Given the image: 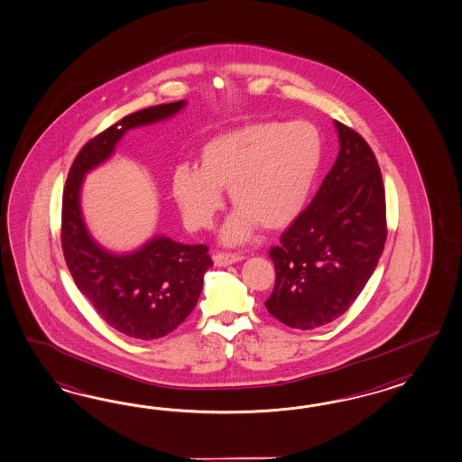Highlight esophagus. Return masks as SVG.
<instances>
[{
	"mask_svg": "<svg viewBox=\"0 0 462 462\" xmlns=\"http://www.w3.org/2000/svg\"><path fill=\"white\" fill-rule=\"evenodd\" d=\"M242 259H244V255L232 254V252H217V254L213 255V263H215L217 267H226V265H230V263L242 261Z\"/></svg>",
	"mask_w": 462,
	"mask_h": 462,
	"instance_id": "esophagus-1",
	"label": "esophagus"
}]
</instances>
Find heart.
Wrapping results in <instances>:
<instances>
[{
	"label": "heart",
	"instance_id": "b5f03b06",
	"mask_svg": "<svg viewBox=\"0 0 462 462\" xmlns=\"http://www.w3.org/2000/svg\"><path fill=\"white\" fill-rule=\"evenodd\" d=\"M321 162V139L314 125L252 123L213 137L199 152V168L176 166L171 193L185 224L210 228L224 208V191L237 210L222 238L238 244L257 224L275 230L300 215Z\"/></svg>",
	"mask_w": 462,
	"mask_h": 462
}]
</instances>
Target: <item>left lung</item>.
<instances>
[{
    "label": "left lung",
    "mask_w": 462,
    "mask_h": 462,
    "mask_svg": "<svg viewBox=\"0 0 462 462\" xmlns=\"http://www.w3.org/2000/svg\"><path fill=\"white\" fill-rule=\"evenodd\" d=\"M339 152L318 193L269 250L275 284L265 308L281 323L314 329L348 311L387 240L382 171L356 131L335 121Z\"/></svg>",
    "instance_id": "obj_1"
}]
</instances>
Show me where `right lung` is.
<instances>
[{"label": "right lung", "instance_id": "1", "mask_svg": "<svg viewBox=\"0 0 462 462\" xmlns=\"http://www.w3.org/2000/svg\"><path fill=\"white\" fill-rule=\"evenodd\" d=\"M185 100L129 114L79 151L62 199V250L79 291L100 318L125 337L158 339L181 325L197 306L203 275L212 267L208 247L152 237L141 249L113 254L90 237L80 212L84 176L114 152L125 131L164 121Z\"/></svg>", "mask_w": 462, "mask_h": 462}]
</instances>
